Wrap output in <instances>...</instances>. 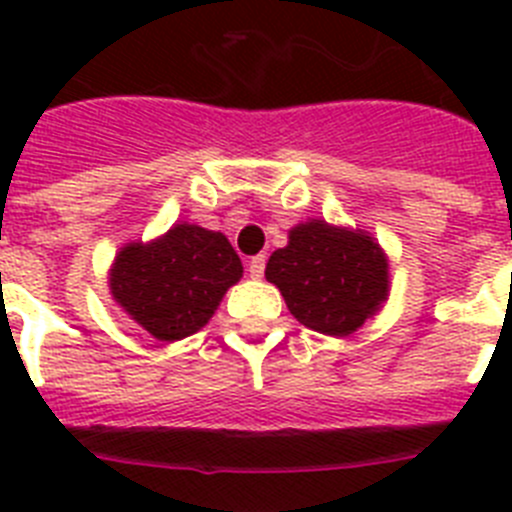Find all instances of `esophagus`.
Returning a JSON list of instances; mask_svg holds the SVG:
<instances>
[{"label":"esophagus","instance_id":"1","mask_svg":"<svg viewBox=\"0 0 512 512\" xmlns=\"http://www.w3.org/2000/svg\"><path fill=\"white\" fill-rule=\"evenodd\" d=\"M264 269H266V256H264V253H259V256H253V259L248 261V274H251L253 279L264 277Z\"/></svg>","mask_w":512,"mask_h":512}]
</instances>
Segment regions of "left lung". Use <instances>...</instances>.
<instances>
[{"mask_svg":"<svg viewBox=\"0 0 512 512\" xmlns=\"http://www.w3.org/2000/svg\"><path fill=\"white\" fill-rule=\"evenodd\" d=\"M266 279L305 328L325 336L354 333L390 295V264L379 243L325 220L289 230L287 246L271 253Z\"/></svg>","mask_w":512,"mask_h":512,"instance_id":"1","label":"left lung"}]
</instances>
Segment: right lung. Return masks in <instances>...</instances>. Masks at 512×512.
Segmentation results:
<instances>
[{"instance_id": "obj_1", "label": "right lung", "mask_w": 512, "mask_h": 512, "mask_svg": "<svg viewBox=\"0 0 512 512\" xmlns=\"http://www.w3.org/2000/svg\"><path fill=\"white\" fill-rule=\"evenodd\" d=\"M241 277V259L223 233L179 223L156 241L122 248L110 292L135 323L171 343L205 328Z\"/></svg>"}]
</instances>
